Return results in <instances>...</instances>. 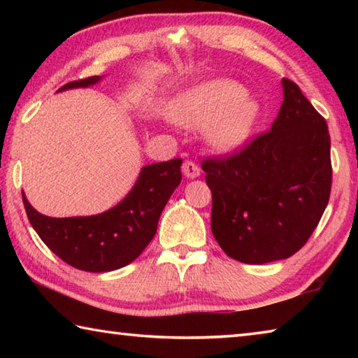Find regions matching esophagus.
I'll return each mask as SVG.
<instances>
[{
    "label": "esophagus",
    "instance_id": "1",
    "mask_svg": "<svg viewBox=\"0 0 358 358\" xmlns=\"http://www.w3.org/2000/svg\"><path fill=\"white\" fill-rule=\"evenodd\" d=\"M181 171H183L185 177L187 178H197L201 175V167L192 161H185L183 166H181Z\"/></svg>",
    "mask_w": 358,
    "mask_h": 358
}]
</instances>
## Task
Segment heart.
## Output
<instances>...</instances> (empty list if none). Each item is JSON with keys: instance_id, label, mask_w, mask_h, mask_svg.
<instances>
[{"instance_id": "heart-1", "label": "heart", "mask_w": 358, "mask_h": 358, "mask_svg": "<svg viewBox=\"0 0 358 358\" xmlns=\"http://www.w3.org/2000/svg\"><path fill=\"white\" fill-rule=\"evenodd\" d=\"M171 115L187 128L208 122L207 138L215 148L229 151L250 137L257 106L245 96V88L232 80H215L192 88L173 102Z\"/></svg>"}]
</instances>
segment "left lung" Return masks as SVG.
I'll return each mask as SVG.
<instances>
[{"label":"left lung","instance_id":"obj_1","mask_svg":"<svg viewBox=\"0 0 358 358\" xmlns=\"http://www.w3.org/2000/svg\"><path fill=\"white\" fill-rule=\"evenodd\" d=\"M284 101L270 131L232 155L203 159L213 196L211 232L243 264L287 259L317 227L331 189L327 121L282 78Z\"/></svg>","mask_w":358,"mask_h":358}]
</instances>
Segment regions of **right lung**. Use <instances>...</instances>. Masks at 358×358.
<instances>
[{"instance_id": "obj_1", "label": "right lung", "mask_w": 358, "mask_h": 358, "mask_svg": "<svg viewBox=\"0 0 358 358\" xmlns=\"http://www.w3.org/2000/svg\"><path fill=\"white\" fill-rule=\"evenodd\" d=\"M99 80V76L74 80L58 92L90 87ZM181 162L183 159L177 157L145 166L128 196L99 215L74 217L41 215L22 192L23 205L41 240L66 264L93 273L118 270L141 256L153 240L162 210L181 181Z\"/></svg>"}]
</instances>
